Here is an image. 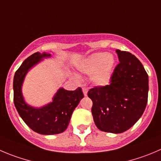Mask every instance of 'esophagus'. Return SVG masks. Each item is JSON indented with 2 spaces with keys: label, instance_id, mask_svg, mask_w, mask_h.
<instances>
[{
  "label": "esophagus",
  "instance_id": "1",
  "mask_svg": "<svg viewBox=\"0 0 161 161\" xmlns=\"http://www.w3.org/2000/svg\"><path fill=\"white\" fill-rule=\"evenodd\" d=\"M82 91H83V93L85 96H87V93H88V89L86 88H82Z\"/></svg>",
  "mask_w": 161,
  "mask_h": 161
}]
</instances>
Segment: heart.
I'll return each mask as SVG.
<instances>
[{"label": "heart", "instance_id": "heart-1", "mask_svg": "<svg viewBox=\"0 0 161 161\" xmlns=\"http://www.w3.org/2000/svg\"><path fill=\"white\" fill-rule=\"evenodd\" d=\"M113 55L107 53H96L85 59L79 67L84 73L92 75V81L98 86L107 85L111 80L114 65Z\"/></svg>", "mask_w": 161, "mask_h": 161}]
</instances>
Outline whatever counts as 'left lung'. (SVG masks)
Wrapping results in <instances>:
<instances>
[{
    "label": "left lung",
    "mask_w": 161,
    "mask_h": 161,
    "mask_svg": "<svg viewBox=\"0 0 161 161\" xmlns=\"http://www.w3.org/2000/svg\"><path fill=\"white\" fill-rule=\"evenodd\" d=\"M119 63L111 82L88 91L92 114L99 130L120 134L127 130L143 114L148 101V76L140 61L130 52L116 50Z\"/></svg>",
    "instance_id": "1"
}]
</instances>
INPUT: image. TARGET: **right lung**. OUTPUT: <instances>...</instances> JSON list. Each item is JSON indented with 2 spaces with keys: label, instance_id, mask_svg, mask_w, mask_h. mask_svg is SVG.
<instances>
[{
  "label": "right lung",
  "instance_id": "obj_1",
  "mask_svg": "<svg viewBox=\"0 0 161 161\" xmlns=\"http://www.w3.org/2000/svg\"><path fill=\"white\" fill-rule=\"evenodd\" d=\"M49 57H50V53L39 52L31 55L16 70L13 79V100L19 116L32 130L44 135L64 132L68 127L73 111L84 97L80 88L74 91L61 88L53 96V101L46 106L36 108L26 103L22 95L24 77L31 67L41 62L42 58Z\"/></svg>",
  "mask_w": 161,
  "mask_h": 161
}]
</instances>
